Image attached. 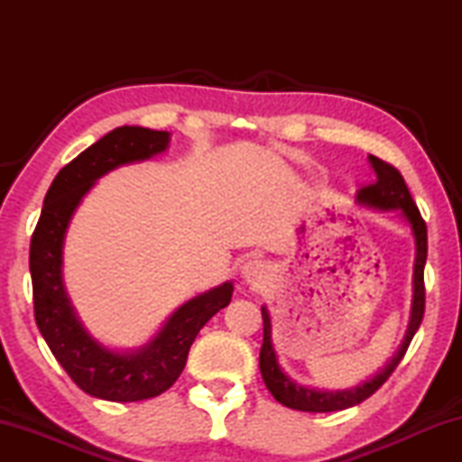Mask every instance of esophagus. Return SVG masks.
Listing matches in <instances>:
<instances>
[{
  "label": "esophagus",
  "mask_w": 462,
  "mask_h": 462,
  "mask_svg": "<svg viewBox=\"0 0 462 462\" xmlns=\"http://www.w3.org/2000/svg\"><path fill=\"white\" fill-rule=\"evenodd\" d=\"M269 277V269L263 261H248L245 267H242V279L246 281L248 285L261 287Z\"/></svg>",
  "instance_id": "esophagus-1"
}]
</instances>
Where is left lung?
Listing matches in <instances>:
<instances>
[{
    "label": "left lung",
    "mask_w": 462,
    "mask_h": 462,
    "mask_svg": "<svg viewBox=\"0 0 462 462\" xmlns=\"http://www.w3.org/2000/svg\"><path fill=\"white\" fill-rule=\"evenodd\" d=\"M373 171H374V181L365 185L356 193V201L363 206L377 208V209H400L405 220L410 222L413 238H416V264H413V301H411V318L410 328L405 332V338L402 348L397 350V355L391 358L385 365V369H381L374 377L369 381L361 383L353 389L344 391H318L303 385H297L287 374L281 371L275 348H273L271 340V318L267 308H261L263 311V346L259 356L261 374L271 395L275 397L279 403L287 405V408L297 411H338L353 408L358 405L377 391L383 383H385L391 373L395 371V366L402 363V358L408 350L413 334L418 332V328L424 319V308H426V287H424V264L428 256V230L424 217L420 216V209L416 201L411 199V193L405 185L400 171L393 165L381 161L379 156H369Z\"/></svg>",
    "instance_id": "8db88e82"
}]
</instances>
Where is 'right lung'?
Masks as SVG:
<instances>
[{
    "label": "right lung",
    "mask_w": 462,
    "mask_h": 462,
    "mask_svg": "<svg viewBox=\"0 0 462 462\" xmlns=\"http://www.w3.org/2000/svg\"><path fill=\"white\" fill-rule=\"evenodd\" d=\"M169 132L120 126L59 171L30 240L34 318L52 355L85 393L107 402L151 400L183 373L195 336L232 300V283L183 303L143 348L118 353L85 330L62 283V240L69 220L96 179L126 162L162 152Z\"/></svg>",
    "instance_id": "right-lung-1"
}]
</instances>
